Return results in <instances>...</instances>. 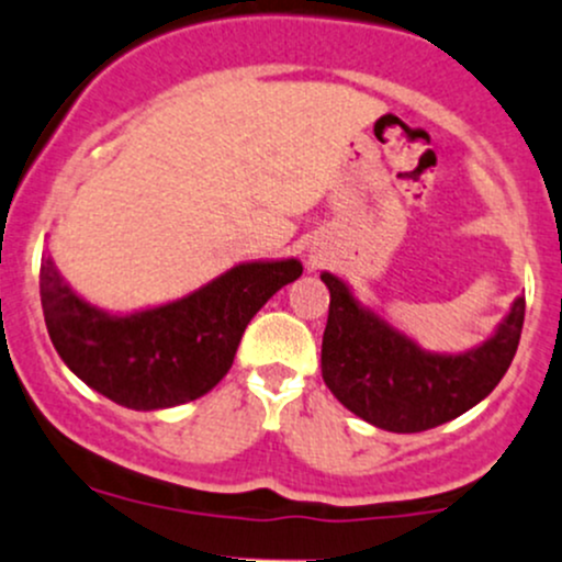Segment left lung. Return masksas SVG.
Instances as JSON below:
<instances>
[{
	"label": "left lung",
	"instance_id": "obj_1",
	"mask_svg": "<svg viewBox=\"0 0 562 562\" xmlns=\"http://www.w3.org/2000/svg\"><path fill=\"white\" fill-rule=\"evenodd\" d=\"M330 291L323 334V380L366 423L393 434H420L454 420L493 393L512 366L525 321V296L493 339L463 356H430L352 299L350 288L323 274Z\"/></svg>",
	"mask_w": 562,
	"mask_h": 562
}]
</instances>
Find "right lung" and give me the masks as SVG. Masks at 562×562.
Listing matches in <instances>:
<instances>
[{
  "mask_svg": "<svg viewBox=\"0 0 562 562\" xmlns=\"http://www.w3.org/2000/svg\"><path fill=\"white\" fill-rule=\"evenodd\" d=\"M296 277L301 263L293 258L241 263L172 304L110 317L75 296L45 258L40 299L64 363L115 404L147 412L210 393L232 369L252 315Z\"/></svg>",
  "mask_w": 562,
  "mask_h": 562,
  "instance_id": "right-lung-1",
  "label": "right lung"
}]
</instances>
